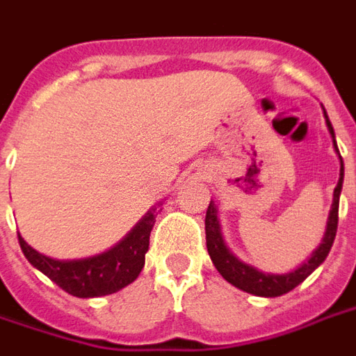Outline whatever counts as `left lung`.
<instances>
[{"mask_svg":"<svg viewBox=\"0 0 356 356\" xmlns=\"http://www.w3.org/2000/svg\"><path fill=\"white\" fill-rule=\"evenodd\" d=\"M324 118H326V125H328V131L332 135V140H334V148H336L337 156H339L334 127H332L328 116H326V110H324ZM339 163H341V168H339V181H337V186L334 188V202H332L328 223H326V232H324L321 246L314 250L313 255L301 267L291 270V273H286V275L263 273L259 268L240 261L238 257L232 254L231 250L227 248V244H225L223 234H221V225H219V219H217L216 204L209 202L208 211H206V246H208V254L213 265H216V268L219 270V275L223 276L229 284L236 286L238 290L254 293V296H261V298H278V296L288 293V291L293 290L296 286L303 282L307 276L311 275L314 268L328 257L332 244H334V238H336L339 194H341V186H343V158L341 156H339Z\"/></svg>","mask_w":356,"mask_h":356,"instance_id":"left-lung-1","label":"left lung"}]
</instances>
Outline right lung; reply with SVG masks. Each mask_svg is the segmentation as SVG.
Returning <instances> with one entry per match:
<instances>
[{"mask_svg": "<svg viewBox=\"0 0 356 356\" xmlns=\"http://www.w3.org/2000/svg\"><path fill=\"white\" fill-rule=\"evenodd\" d=\"M162 206V204H160ZM158 211L150 209L147 216L135 225L131 232L110 248L86 259H53L28 246L19 234L22 254L38 270L51 278L58 288L76 298H101L116 293L131 284L145 267V254L148 252L150 231L154 227Z\"/></svg>", "mask_w": 356, "mask_h": 356, "instance_id": "1", "label": "right lung"}]
</instances>
